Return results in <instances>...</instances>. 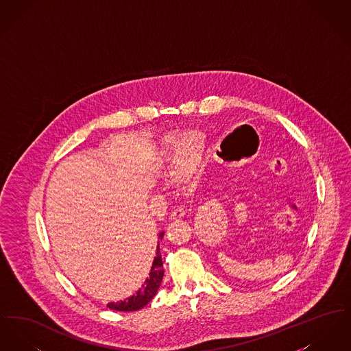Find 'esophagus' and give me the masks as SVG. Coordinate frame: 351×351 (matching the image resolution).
Returning <instances> with one entry per match:
<instances>
[{"label": "esophagus", "instance_id": "obj_1", "mask_svg": "<svg viewBox=\"0 0 351 351\" xmlns=\"http://www.w3.org/2000/svg\"><path fill=\"white\" fill-rule=\"evenodd\" d=\"M185 216V210L184 208H176L171 212V219H178V218H183Z\"/></svg>", "mask_w": 351, "mask_h": 351}]
</instances>
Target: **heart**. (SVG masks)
<instances>
[{
    "mask_svg": "<svg viewBox=\"0 0 351 351\" xmlns=\"http://www.w3.org/2000/svg\"><path fill=\"white\" fill-rule=\"evenodd\" d=\"M165 152L175 166V173L180 180L195 175L202 159V139L197 133L172 135L165 142Z\"/></svg>",
    "mask_w": 351,
    "mask_h": 351,
    "instance_id": "heart-1",
    "label": "heart"
}]
</instances>
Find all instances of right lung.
Returning a JSON list of instances; mask_svg holds the SVG:
<instances>
[{
    "instance_id": "add662e5",
    "label": "right lung",
    "mask_w": 351,
    "mask_h": 351,
    "mask_svg": "<svg viewBox=\"0 0 351 351\" xmlns=\"http://www.w3.org/2000/svg\"><path fill=\"white\" fill-rule=\"evenodd\" d=\"M165 235V232L159 234V239H162ZM165 269H163V262H162V254H160V247H159V241L158 246L155 251V256L151 263L150 271L145 282L139 287V289L132 295L126 300L117 301V302H109L108 306L113 311H119V312H133V311H139L145 305H147L154 296L156 295L160 283L163 280Z\"/></svg>"
}]
</instances>
